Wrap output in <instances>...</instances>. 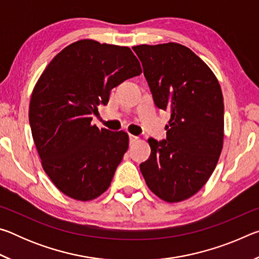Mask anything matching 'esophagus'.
<instances>
[{
    "instance_id": "1",
    "label": "esophagus",
    "mask_w": 259,
    "mask_h": 259,
    "mask_svg": "<svg viewBox=\"0 0 259 259\" xmlns=\"http://www.w3.org/2000/svg\"><path fill=\"white\" fill-rule=\"evenodd\" d=\"M129 140H130V144H133L135 142H137L138 137H136V136H134V135H129Z\"/></svg>"
}]
</instances>
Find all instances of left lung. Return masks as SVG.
Instances as JSON below:
<instances>
[{
    "instance_id": "1",
    "label": "left lung",
    "mask_w": 259,
    "mask_h": 259,
    "mask_svg": "<svg viewBox=\"0 0 259 259\" xmlns=\"http://www.w3.org/2000/svg\"><path fill=\"white\" fill-rule=\"evenodd\" d=\"M156 107L170 113L166 138L148 139L140 163L150 190L166 202L194 195L211 176L224 139V103L211 69L178 43L134 47Z\"/></svg>"
}]
</instances>
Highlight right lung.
Here are the masks:
<instances>
[{
  "label": "right lung",
  "mask_w": 259,
  "mask_h": 259,
  "mask_svg": "<svg viewBox=\"0 0 259 259\" xmlns=\"http://www.w3.org/2000/svg\"><path fill=\"white\" fill-rule=\"evenodd\" d=\"M142 68L128 47L81 40L50 61L35 85L29 124L42 166L72 199L98 198L111 185L128 150L124 131L91 124L109 93Z\"/></svg>",
  "instance_id": "add662e5"
}]
</instances>
